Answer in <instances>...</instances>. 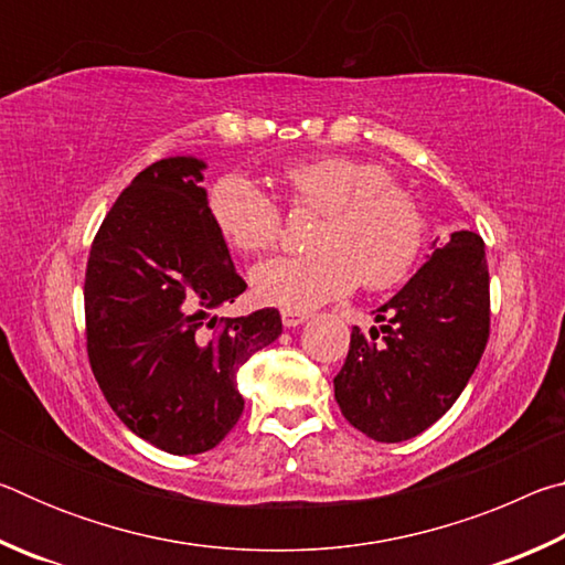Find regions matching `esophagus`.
<instances>
[{
	"instance_id": "34e87169",
	"label": "esophagus",
	"mask_w": 565,
	"mask_h": 565,
	"mask_svg": "<svg viewBox=\"0 0 565 565\" xmlns=\"http://www.w3.org/2000/svg\"><path fill=\"white\" fill-rule=\"evenodd\" d=\"M306 319H309V311H291V309L281 311V321H284L286 329L299 327V323H303Z\"/></svg>"
}]
</instances>
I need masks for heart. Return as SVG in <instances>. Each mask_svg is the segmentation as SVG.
I'll return each mask as SVG.
<instances>
[{"label": "heart", "instance_id": "b5f03b06", "mask_svg": "<svg viewBox=\"0 0 565 565\" xmlns=\"http://www.w3.org/2000/svg\"><path fill=\"white\" fill-rule=\"evenodd\" d=\"M294 212H317L309 254L279 256L256 266V299L291 311L349 294L361 281L369 291L394 289L414 271L426 244L428 218L418 199L394 184L376 161L323 157L284 171ZM209 216L242 254L269 252L281 238L284 214L266 191L242 174L209 189Z\"/></svg>", "mask_w": 565, "mask_h": 565}]
</instances>
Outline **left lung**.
<instances>
[{
	"mask_svg": "<svg viewBox=\"0 0 565 565\" xmlns=\"http://www.w3.org/2000/svg\"><path fill=\"white\" fill-rule=\"evenodd\" d=\"M381 329L351 331L333 379L341 414L381 444L414 438L461 396L491 331L483 238L454 232L394 299L376 309Z\"/></svg>",
	"mask_w": 565,
	"mask_h": 565,
	"instance_id": "left-lung-1",
	"label": "left lung"
}]
</instances>
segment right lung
Returning <instances> with one entry per match:
<instances>
[{
	"label": "right lung",
	"mask_w": 565,
	"mask_h": 565,
	"mask_svg": "<svg viewBox=\"0 0 565 565\" xmlns=\"http://www.w3.org/2000/svg\"><path fill=\"white\" fill-rule=\"evenodd\" d=\"M204 161L169 157L134 177L104 216L84 276L87 356L129 431L167 454L214 448L236 426L238 369L281 333L276 309L236 319L246 281L199 186Z\"/></svg>",
	"instance_id": "1"
}]
</instances>
